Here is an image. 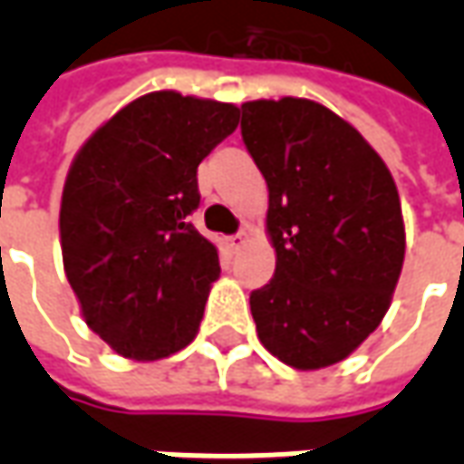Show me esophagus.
<instances>
[{"mask_svg":"<svg viewBox=\"0 0 464 464\" xmlns=\"http://www.w3.org/2000/svg\"><path fill=\"white\" fill-rule=\"evenodd\" d=\"M248 236H251V228H243L241 233H236V236H228V238H226V246H228L231 251H238L243 243L248 241Z\"/></svg>","mask_w":464,"mask_h":464,"instance_id":"34e87169","label":"esophagus"}]
</instances>
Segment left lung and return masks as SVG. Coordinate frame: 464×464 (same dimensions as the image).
Instances as JSON below:
<instances>
[{"mask_svg":"<svg viewBox=\"0 0 464 464\" xmlns=\"http://www.w3.org/2000/svg\"><path fill=\"white\" fill-rule=\"evenodd\" d=\"M241 133L268 186L276 276L251 293L263 348L295 370L341 362L375 331L405 261L392 173L328 106L283 96L241 106Z\"/></svg>","mask_w":464,"mask_h":464,"instance_id":"1","label":"left lung"}]
</instances>
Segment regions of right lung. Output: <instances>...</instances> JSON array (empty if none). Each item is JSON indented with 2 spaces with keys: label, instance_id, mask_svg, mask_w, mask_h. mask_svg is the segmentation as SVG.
<instances>
[{
  "label": "right lung",
  "instance_id": "1",
  "mask_svg": "<svg viewBox=\"0 0 464 464\" xmlns=\"http://www.w3.org/2000/svg\"><path fill=\"white\" fill-rule=\"evenodd\" d=\"M238 106L151 92L76 151L59 238L86 325L121 358L151 362L196 338L218 281V248L188 221L198 163L236 131Z\"/></svg>",
  "mask_w": 464,
  "mask_h": 464
}]
</instances>
